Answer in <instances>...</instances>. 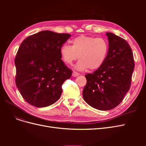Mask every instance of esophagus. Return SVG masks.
I'll use <instances>...</instances> for the list:
<instances>
[{
	"instance_id": "34e87169",
	"label": "esophagus",
	"mask_w": 146,
	"mask_h": 146,
	"mask_svg": "<svg viewBox=\"0 0 146 146\" xmlns=\"http://www.w3.org/2000/svg\"><path fill=\"white\" fill-rule=\"evenodd\" d=\"M72 76H73L74 77H77V76H79V73H78V72H77L74 71V72H72Z\"/></svg>"
}]
</instances>
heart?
Instances as JSON below:
<instances>
[{
    "instance_id": "obj_1",
    "label": "heart",
    "mask_w": 146,
    "mask_h": 146,
    "mask_svg": "<svg viewBox=\"0 0 146 146\" xmlns=\"http://www.w3.org/2000/svg\"><path fill=\"white\" fill-rule=\"evenodd\" d=\"M109 43L105 38L85 35L74 38L72 46L64 44L60 49L61 58L66 64H71L79 58L75 66L79 70L99 69L107 59Z\"/></svg>"
}]
</instances>
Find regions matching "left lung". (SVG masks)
I'll list each match as a JSON object with an SVG mask.
<instances>
[{"mask_svg": "<svg viewBox=\"0 0 146 146\" xmlns=\"http://www.w3.org/2000/svg\"><path fill=\"white\" fill-rule=\"evenodd\" d=\"M109 51L105 63L94 72L85 76L84 100L92 108L110 110L123 100L130 90L135 61L131 48L124 39L107 33Z\"/></svg>", "mask_w": 146, "mask_h": 146, "instance_id": "8db88e82", "label": "left lung"}]
</instances>
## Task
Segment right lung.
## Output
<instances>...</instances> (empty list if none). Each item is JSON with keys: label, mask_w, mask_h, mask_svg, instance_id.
<instances>
[{"label": "right lung", "mask_w": 146, "mask_h": 146, "mask_svg": "<svg viewBox=\"0 0 146 146\" xmlns=\"http://www.w3.org/2000/svg\"><path fill=\"white\" fill-rule=\"evenodd\" d=\"M70 36L44 30L30 35L21 44L15 60V82L29 104L46 107L60 99L63 83L72 74L61 59L60 49Z\"/></svg>", "instance_id": "right-lung-1"}]
</instances>
